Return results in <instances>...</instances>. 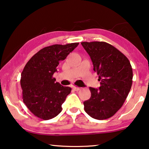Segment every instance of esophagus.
<instances>
[{
    "label": "esophagus",
    "instance_id": "34e87169",
    "mask_svg": "<svg viewBox=\"0 0 149 149\" xmlns=\"http://www.w3.org/2000/svg\"><path fill=\"white\" fill-rule=\"evenodd\" d=\"M72 88H73V89H74L75 91H79V90H80V89H81V88H79V87H76V86H73V87H72Z\"/></svg>",
    "mask_w": 149,
    "mask_h": 149
}]
</instances>
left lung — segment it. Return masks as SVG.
<instances>
[{
    "mask_svg": "<svg viewBox=\"0 0 149 149\" xmlns=\"http://www.w3.org/2000/svg\"><path fill=\"white\" fill-rule=\"evenodd\" d=\"M97 73L99 88H90L91 96L84 102L85 111L94 119L112 117L125 102L132 84L133 72L126 56L104 42H83Z\"/></svg>",
    "mask_w": 149,
    "mask_h": 149,
    "instance_id": "1",
    "label": "left lung"
}]
</instances>
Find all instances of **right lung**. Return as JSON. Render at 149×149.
Returning a JSON list of instances; mask_svg holds the SVG:
<instances>
[{"mask_svg": "<svg viewBox=\"0 0 149 149\" xmlns=\"http://www.w3.org/2000/svg\"><path fill=\"white\" fill-rule=\"evenodd\" d=\"M78 45L75 42L43 48L24 67L20 81L23 101L35 116L48 120L61 112L62 104L72 88L56 82L53 74L61 61Z\"/></svg>", "mask_w": 149, "mask_h": 149, "instance_id": "1", "label": "right lung"}]
</instances>
